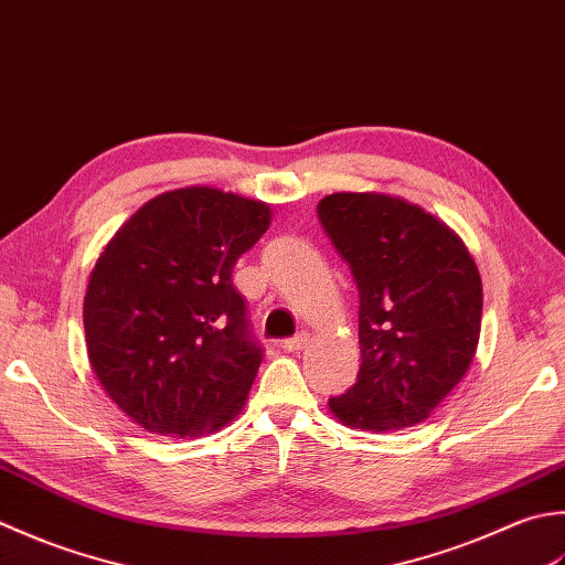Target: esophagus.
<instances>
[{"instance_id": "1", "label": "esophagus", "mask_w": 565, "mask_h": 565, "mask_svg": "<svg viewBox=\"0 0 565 565\" xmlns=\"http://www.w3.org/2000/svg\"><path fill=\"white\" fill-rule=\"evenodd\" d=\"M307 343H309V333H297L295 339H285L282 341V349L287 353H299V351L307 349Z\"/></svg>"}]
</instances>
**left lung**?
<instances>
[{"instance_id":"8db88e82","label":"left lung","mask_w":565,"mask_h":565,"mask_svg":"<svg viewBox=\"0 0 565 565\" xmlns=\"http://www.w3.org/2000/svg\"><path fill=\"white\" fill-rule=\"evenodd\" d=\"M317 216L361 295V373L329 412L375 434L422 424L476 359L482 282L473 256L451 226L395 194L333 192Z\"/></svg>"}]
</instances>
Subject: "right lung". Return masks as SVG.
Listing matches in <instances>:
<instances>
[{"label":"right lung","mask_w":565,"mask_h":565,"mask_svg":"<svg viewBox=\"0 0 565 565\" xmlns=\"http://www.w3.org/2000/svg\"><path fill=\"white\" fill-rule=\"evenodd\" d=\"M270 222L266 202L190 185L148 200L99 253L83 305L87 359L138 427L198 439L244 409L263 351L232 268Z\"/></svg>","instance_id":"add662e5"}]
</instances>
